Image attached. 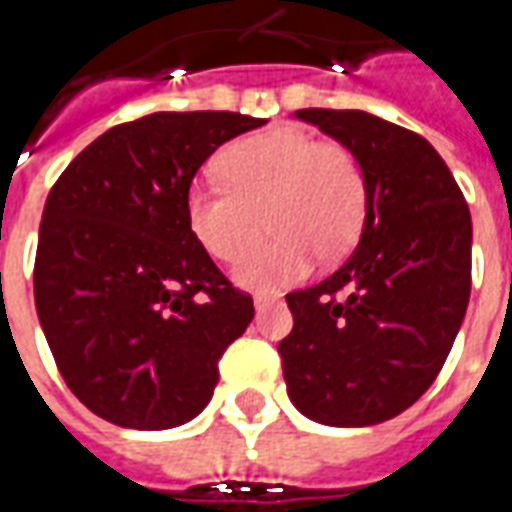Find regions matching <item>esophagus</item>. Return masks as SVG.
Wrapping results in <instances>:
<instances>
[{
	"label": "esophagus",
	"mask_w": 512,
	"mask_h": 512,
	"mask_svg": "<svg viewBox=\"0 0 512 512\" xmlns=\"http://www.w3.org/2000/svg\"><path fill=\"white\" fill-rule=\"evenodd\" d=\"M273 303H275V297H267V295L253 297V306H256V311H264V308H270Z\"/></svg>",
	"instance_id": "esophagus-1"
}]
</instances>
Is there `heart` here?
I'll use <instances>...</instances> for the list:
<instances>
[{
  "label": "heart",
  "instance_id": "1",
  "mask_svg": "<svg viewBox=\"0 0 512 512\" xmlns=\"http://www.w3.org/2000/svg\"><path fill=\"white\" fill-rule=\"evenodd\" d=\"M217 170L227 181H195L187 223L209 256L234 262L262 237L264 215L275 234L248 253L234 281L253 292L297 284L314 256L331 262L353 248L366 217V176L350 148L275 126L223 148Z\"/></svg>",
  "mask_w": 512,
  "mask_h": 512
}]
</instances>
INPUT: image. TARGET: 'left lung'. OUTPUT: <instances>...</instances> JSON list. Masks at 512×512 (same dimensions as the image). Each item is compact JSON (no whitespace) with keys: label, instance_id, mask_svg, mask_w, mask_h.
<instances>
[{"label":"left lung","instance_id":"left-lung-1","mask_svg":"<svg viewBox=\"0 0 512 512\" xmlns=\"http://www.w3.org/2000/svg\"><path fill=\"white\" fill-rule=\"evenodd\" d=\"M350 148L366 176L358 248L286 295L278 344L289 400L311 422L369 427L411 408L447 361L471 292V215L424 137L364 110H297Z\"/></svg>","mask_w":512,"mask_h":512}]
</instances>
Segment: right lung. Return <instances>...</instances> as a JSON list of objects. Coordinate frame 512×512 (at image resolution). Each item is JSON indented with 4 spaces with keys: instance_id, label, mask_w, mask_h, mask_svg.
I'll return each instance as SVG.
<instances>
[{
    "instance_id": "right-lung-1",
    "label": "right lung",
    "mask_w": 512,
    "mask_h": 512,
    "mask_svg": "<svg viewBox=\"0 0 512 512\" xmlns=\"http://www.w3.org/2000/svg\"><path fill=\"white\" fill-rule=\"evenodd\" d=\"M264 123L154 112L96 137L49 192L35 308L68 389L101 419L170 430L212 400L253 300L192 237L184 201L217 148Z\"/></svg>"
}]
</instances>
